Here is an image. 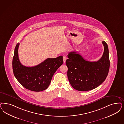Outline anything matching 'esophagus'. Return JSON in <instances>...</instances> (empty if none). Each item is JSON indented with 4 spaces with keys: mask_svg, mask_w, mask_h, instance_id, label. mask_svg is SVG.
Wrapping results in <instances>:
<instances>
[{
    "mask_svg": "<svg viewBox=\"0 0 124 124\" xmlns=\"http://www.w3.org/2000/svg\"><path fill=\"white\" fill-rule=\"evenodd\" d=\"M63 62H64V63H65V61H66V60H67V58H66V56H63Z\"/></svg>",
    "mask_w": 124,
    "mask_h": 124,
    "instance_id": "obj_1",
    "label": "esophagus"
}]
</instances>
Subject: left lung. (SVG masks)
I'll return each instance as SVG.
<instances>
[{"label": "left lung", "instance_id": "left-lung-1", "mask_svg": "<svg viewBox=\"0 0 124 124\" xmlns=\"http://www.w3.org/2000/svg\"><path fill=\"white\" fill-rule=\"evenodd\" d=\"M104 52L98 61L90 62L76 52L69 53L66 61L67 76L70 85L76 90L87 91L101 85L107 77L110 66L109 52L106 43L102 41Z\"/></svg>", "mask_w": 124, "mask_h": 124}]
</instances>
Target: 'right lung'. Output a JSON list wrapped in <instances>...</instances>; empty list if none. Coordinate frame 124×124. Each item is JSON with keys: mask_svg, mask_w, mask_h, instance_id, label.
<instances>
[{"mask_svg": "<svg viewBox=\"0 0 124 124\" xmlns=\"http://www.w3.org/2000/svg\"><path fill=\"white\" fill-rule=\"evenodd\" d=\"M17 43L15 49L12 61L14 74L17 81L26 89L34 92L46 89L57 69L63 63V56L47 58L33 67H26L21 63L18 57Z\"/></svg>", "mask_w": 124, "mask_h": 124, "instance_id": "right-lung-1", "label": "right lung"}]
</instances>
